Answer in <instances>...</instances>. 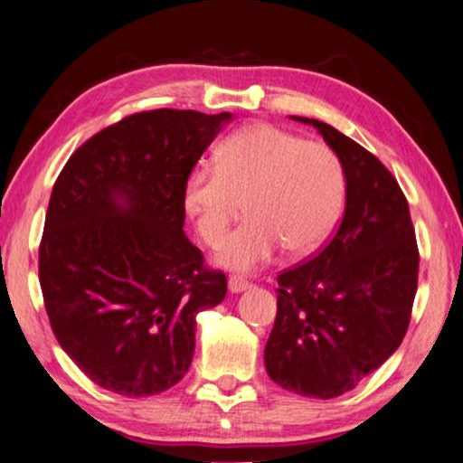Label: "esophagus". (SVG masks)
Wrapping results in <instances>:
<instances>
[{
  "instance_id": "esophagus-1",
  "label": "esophagus",
  "mask_w": 463,
  "mask_h": 463,
  "mask_svg": "<svg viewBox=\"0 0 463 463\" xmlns=\"http://www.w3.org/2000/svg\"><path fill=\"white\" fill-rule=\"evenodd\" d=\"M227 288H230L232 294H240V291L250 289V288H252V283H250V281H246L244 277H240V275H232L230 279H227Z\"/></svg>"
}]
</instances>
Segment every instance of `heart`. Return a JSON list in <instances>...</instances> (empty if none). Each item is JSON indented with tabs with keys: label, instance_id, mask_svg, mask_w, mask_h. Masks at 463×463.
Wrapping results in <instances>:
<instances>
[{
	"label": "heart",
	"instance_id": "heart-1",
	"mask_svg": "<svg viewBox=\"0 0 463 463\" xmlns=\"http://www.w3.org/2000/svg\"><path fill=\"white\" fill-rule=\"evenodd\" d=\"M345 198L339 155L271 124L233 132L219 145L215 165L203 163L184 184V207L207 244H219L233 222H248L215 254L219 265L252 271L281 248L304 256L331 236Z\"/></svg>",
	"mask_w": 463,
	"mask_h": 463
}]
</instances>
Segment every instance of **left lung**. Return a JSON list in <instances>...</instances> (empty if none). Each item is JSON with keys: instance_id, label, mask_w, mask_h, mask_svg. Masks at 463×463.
Masks as SVG:
<instances>
[{"instance_id": "left-lung-1", "label": "left lung", "mask_w": 463, "mask_h": 463, "mask_svg": "<svg viewBox=\"0 0 463 463\" xmlns=\"http://www.w3.org/2000/svg\"><path fill=\"white\" fill-rule=\"evenodd\" d=\"M315 126L345 169V211L335 236L308 262L277 277L267 373L298 395L352 391L403 341L418 288V246L408 201L389 169L358 142Z\"/></svg>"}]
</instances>
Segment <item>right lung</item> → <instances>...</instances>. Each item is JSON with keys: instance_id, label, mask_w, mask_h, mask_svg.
Instances as JSON below:
<instances>
[{"instance_id": "obj_1", "label": "right lung", "mask_w": 463, "mask_h": 463, "mask_svg": "<svg viewBox=\"0 0 463 463\" xmlns=\"http://www.w3.org/2000/svg\"><path fill=\"white\" fill-rule=\"evenodd\" d=\"M232 113L153 109L97 132L53 184L39 281L53 335L99 387L146 397L194 355L227 277L184 233V184Z\"/></svg>"}]
</instances>
